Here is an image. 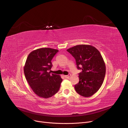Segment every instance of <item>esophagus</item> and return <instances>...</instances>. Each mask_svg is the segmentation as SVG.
I'll return each mask as SVG.
<instances>
[{
    "mask_svg": "<svg viewBox=\"0 0 128 128\" xmlns=\"http://www.w3.org/2000/svg\"><path fill=\"white\" fill-rule=\"evenodd\" d=\"M70 74H69V75H65V76H64V77H65V78H70Z\"/></svg>",
    "mask_w": 128,
    "mask_h": 128,
    "instance_id": "obj_1",
    "label": "esophagus"
}]
</instances>
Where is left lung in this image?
I'll use <instances>...</instances> for the list:
<instances>
[{"label":"left lung","mask_w":128,"mask_h":128,"mask_svg":"<svg viewBox=\"0 0 128 128\" xmlns=\"http://www.w3.org/2000/svg\"><path fill=\"white\" fill-rule=\"evenodd\" d=\"M76 60L79 82L76 91L84 97H90L100 88L104 80L106 66L99 51L88 44L77 45L67 50Z\"/></svg>","instance_id":"obj_1"}]
</instances>
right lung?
<instances>
[{
    "instance_id": "right-lung-1",
    "label": "right lung",
    "mask_w": 128,
    "mask_h": 128,
    "mask_svg": "<svg viewBox=\"0 0 128 128\" xmlns=\"http://www.w3.org/2000/svg\"><path fill=\"white\" fill-rule=\"evenodd\" d=\"M58 51L48 48H39L31 52L24 67L26 79L38 96L47 98L56 94L62 79L58 75L51 74V60Z\"/></svg>"
}]
</instances>
